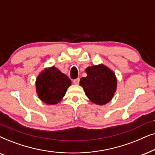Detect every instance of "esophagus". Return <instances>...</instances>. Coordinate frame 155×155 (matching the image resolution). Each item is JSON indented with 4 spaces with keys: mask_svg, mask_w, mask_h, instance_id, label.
Returning <instances> with one entry per match:
<instances>
[{
    "mask_svg": "<svg viewBox=\"0 0 155 155\" xmlns=\"http://www.w3.org/2000/svg\"><path fill=\"white\" fill-rule=\"evenodd\" d=\"M79 81H80V79L79 78H77V79L74 80V84H79Z\"/></svg>",
    "mask_w": 155,
    "mask_h": 155,
    "instance_id": "34e87169",
    "label": "esophagus"
}]
</instances>
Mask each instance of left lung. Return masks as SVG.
<instances>
[{
  "label": "left lung",
  "instance_id": "1",
  "mask_svg": "<svg viewBox=\"0 0 155 155\" xmlns=\"http://www.w3.org/2000/svg\"><path fill=\"white\" fill-rule=\"evenodd\" d=\"M87 76L80 79L86 96L96 105H106L112 100L117 89L116 76L110 68L100 64L88 67Z\"/></svg>",
  "mask_w": 155,
  "mask_h": 155
}]
</instances>
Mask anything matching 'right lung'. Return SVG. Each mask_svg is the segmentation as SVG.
Listing matches in <instances>:
<instances>
[{
  "label": "right lung",
  "instance_id": "1",
  "mask_svg": "<svg viewBox=\"0 0 155 155\" xmlns=\"http://www.w3.org/2000/svg\"><path fill=\"white\" fill-rule=\"evenodd\" d=\"M71 85L69 78L54 66L45 68L35 81L39 98L47 105H56L60 102Z\"/></svg>",
  "mask_w": 155,
  "mask_h": 155
}]
</instances>
